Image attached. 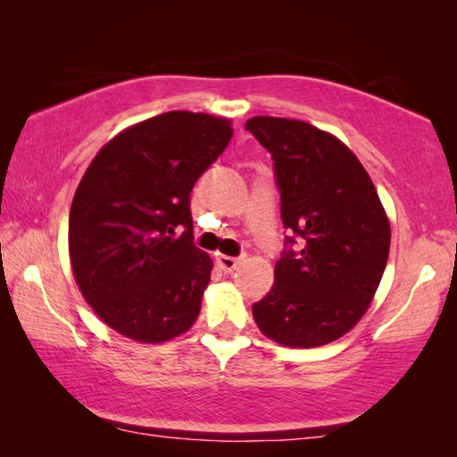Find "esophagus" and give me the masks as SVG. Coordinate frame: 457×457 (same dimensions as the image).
<instances>
[{"mask_svg": "<svg viewBox=\"0 0 457 457\" xmlns=\"http://www.w3.org/2000/svg\"><path fill=\"white\" fill-rule=\"evenodd\" d=\"M239 258H233V255H220V258L216 260V264L220 266V270L224 272H233L237 266H239Z\"/></svg>", "mask_w": 457, "mask_h": 457, "instance_id": "obj_1", "label": "esophagus"}]
</instances>
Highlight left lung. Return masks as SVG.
Returning a JSON list of instances; mask_svg holds the SVG:
<instances>
[{"instance_id": "obj_1", "label": "left lung", "mask_w": 457, "mask_h": 457, "mask_svg": "<svg viewBox=\"0 0 457 457\" xmlns=\"http://www.w3.org/2000/svg\"><path fill=\"white\" fill-rule=\"evenodd\" d=\"M245 129L272 155L291 233L274 287L252 308L255 324L280 345H327L372 302L389 258V220L364 166L337 137L272 116H255Z\"/></svg>"}]
</instances>
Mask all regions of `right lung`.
I'll use <instances>...</instances> for the list:
<instances>
[{"label": "right lung", "instance_id": "add662e5", "mask_svg": "<svg viewBox=\"0 0 457 457\" xmlns=\"http://www.w3.org/2000/svg\"><path fill=\"white\" fill-rule=\"evenodd\" d=\"M230 137L224 118L166 112L122 130L87 168L68 220L72 272L129 339L168 341L195 322L212 260L193 243L191 189Z\"/></svg>", "mask_w": 457, "mask_h": 457}]
</instances>
